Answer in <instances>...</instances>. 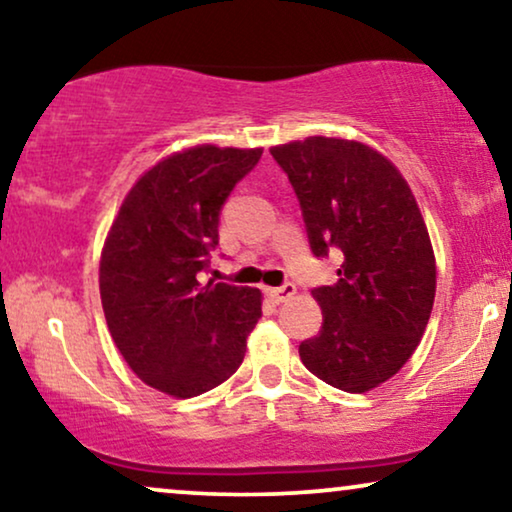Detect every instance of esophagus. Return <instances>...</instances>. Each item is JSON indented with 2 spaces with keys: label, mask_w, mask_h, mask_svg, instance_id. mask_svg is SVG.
<instances>
[{
  "label": "esophagus",
  "mask_w": 512,
  "mask_h": 512,
  "mask_svg": "<svg viewBox=\"0 0 512 512\" xmlns=\"http://www.w3.org/2000/svg\"><path fill=\"white\" fill-rule=\"evenodd\" d=\"M265 293H268L275 303H286V300L296 296V286L284 284V286H277V289H265Z\"/></svg>",
  "instance_id": "34e87169"
}]
</instances>
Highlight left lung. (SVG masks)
Instances as JSON below:
<instances>
[{"label":"left lung","mask_w":512,"mask_h":512,"mask_svg":"<svg viewBox=\"0 0 512 512\" xmlns=\"http://www.w3.org/2000/svg\"><path fill=\"white\" fill-rule=\"evenodd\" d=\"M270 153L314 256L342 251L338 282L312 291L324 324L300 342V361L331 387L366 394L408 363L429 324L436 256L424 216L398 167L356 139L314 135Z\"/></svg>","instance_id":"8db88e82"}]
</instances>
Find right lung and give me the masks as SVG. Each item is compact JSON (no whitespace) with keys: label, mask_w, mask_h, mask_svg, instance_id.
<instances>
[{"label":"right lung","mask_w":512,"mask_h":512,"mask_svg":"<svg viewBox=\"0 0 512 512\" xmlns=\"http://www.w3.org/2000/svg\"><path fill=\"white\" fill-rule=\"evenodd\" d=\"M263 149L198 144L135 181L100 258L109 333L139 380L174 398L200 396L240 368L261 319L258 289L202 284L219 244L221 205Z\"/></svg>","instance_id":"right-lung-1"}]
</instances>
